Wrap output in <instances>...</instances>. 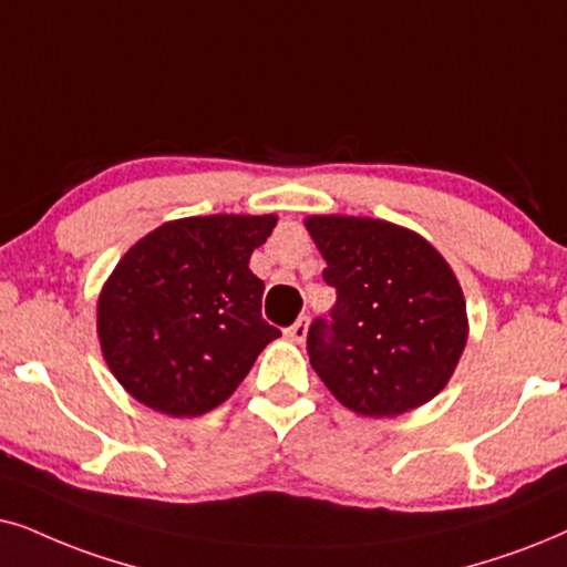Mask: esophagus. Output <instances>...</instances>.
<instances>
[{
	"label": "esophagus",
	"instance_id": "1",
	"mask_svg": "<svg viewBox=\"0 0 567 567\" xmlns=\"http://www.w3.org/2000/svg\"><path fill=\"white\" fill-rule=\"evenodd\" d=\"M285 334H288L292 342H303L308 334V319H298L290 329H285Z\"/></svg>",
	"mask_w": 567,
	"mask_h": 567
}]
</instances>
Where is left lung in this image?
Here are the masks:
<instances>
[{"instance_id": "obj_1", "label": "left lung", "mask_w": 567, "mask_h": 567, "mask_svg": "<svg viewBox=\"0 0 567 567\" xmlns=\"http://www.w3.org/2000/svg\"><path fill=\"white\" fill-rule=\"evenodd\" d=\"M332 313L308 329L321 382L358 415L384 419L444 390L468 340L461 282L432 243L369 217H308Z\"/></svg>"}]
</instances>
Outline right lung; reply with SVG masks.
Returning a JSON list of instances; mask_svg holds the SVG:
<instances>
[{"mask_svg":"<svg viewBox=\"0 0 567 567\" xmlns=\"http://www.w3.org/2000/svg\"><path fill=\"white\" fill-rule=\"evenodd\" d=\"M275 214L164 221L120 259L96 306L106 367L138 403L193 419L238 390L279 329L261 319L250 254Z\"/></svg>","mask_w":567,"mask_h":567,"instance_id":"1","label":"right lung"}]
</instances>
